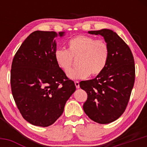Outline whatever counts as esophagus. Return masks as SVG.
<instances>
[{
    "label": "esophagus",
    "mask_w": 147,
    "mask_h": 147,
    "mask_svg": "<svg viewBox=\"0 0 147 147\" xmlns=\"http://www.w3.org/2000/svg\"><path fill=\"white\" fill-rule=\"evenodd\" d=\"M75 86H76L77 88H80V83H79V81H75Z\"/></svg>",
    "instance_id": "esophagus-1"
}]
</instances>
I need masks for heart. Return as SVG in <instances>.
<instances>
[{"instance_id":"b5f03b06","label":"heart","mask_w":147,"mask_h":147,"mask_svg":"<svg viewBox=\"0 0 147 147\" xmlns=\"http://www.w3.org/2000/svg\"><path fill=\"white\" fill-rule=\"evenodd\" d=\"M54 57L58 66L65 72L69 70L77 58V67L67 72L71 79H84L90 75H100L107 65L109 47L102 39L88 35H77L69 40L67 50L57 49Z\"/></svg>"}]
</instances>
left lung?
Listing matches in <instances>:
<instances>
[{
    "instance_id": "left-lung-1",
    "label": "left lung",
    "mask_w": 147,
    "mask_h": 147,
    "mask_svg": "<svg viewBox=\"0 0 147 147\" xmlns=\"http://www.w3.org/2000/svg\"><path fill=\"white\" fill-rule=\"evenodd\" d=\"M101 35L109 47L107 65L94 79L81 81L80 87L87 94L83 105L86 115L99 124L117 119L127 108L135 80V65L129 47L109 29L89 31Z\"/></svg>"
}]
</instances>
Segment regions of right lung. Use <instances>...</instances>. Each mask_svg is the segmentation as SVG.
Wrapping results in <instances>:
<instances>
[{
    "label": "right lung",
    "instance_id": "1",
    "mask_svg": "<svg viewBox=\"0 0 147 147\" xmlns=\"http://www.w3.org/2000/svg\"><path fill=\"white\" fill-rule=\"evenodd\" d=\"M56 36L53 31L30 34L11 65L10 85L18 109L26 121L39 127H48L58 119L76 90L55 60Z\"/></svg>",
    "mask_w": 147,
    "mask_h": 147
}]
</instances>
